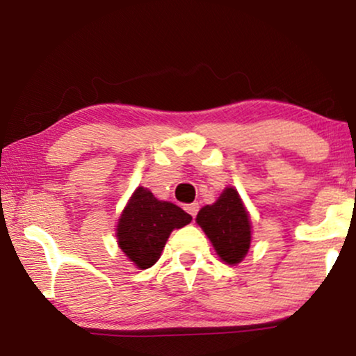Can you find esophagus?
<instances>
[{
	"label": "esophagus",
	"mask_w": 356,
	"mask_h": 356,
	"mask_svg": "<svg viewBox=\"0 0 356 356\" xmlns=\"http://www.w3.org/2000/svg\"><path fill=\"white\" fill-rule=\"evenodd\" d=\"M184 208H186V211L188 213V215H192V218L197 216V213H198V203H188V205H186Z\"/></svg>",
	"instance_id": "1"
}]
</instances>
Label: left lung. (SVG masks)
<instances>
[{"instance_id":"8db88e82","label":"left lung","mask_w":356,"mask_h":356,"mask_svg":"<svg viewBox=\"0 0 356 356\" xmlns=\"http://www.w3.org/2000/svg\"><path fill=\"white\" fill-rule=\"evenodd\" d=\"M222 262L236 265L250 248V218L234 187H226L213 205L203 207L197 215Z\"/></svg>"}]
</instances>
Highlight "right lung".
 <instances>
[{"mask_svg": "<svg viewBox=\"0 0 356 356\" xmlns=\"http://www.w3.org/2000/svg\"><path fill=\"white\" fill-rule=\"evenodd\" d=\"M192 216L170 202L158 200L148 188L138 187L123 208L117 225V243L138 268L158 262L165 241Z\"/></svg>", "mask_w": 356, "mask_h": 356, "instance_id": "1", "label": "right lung"}]
</instances>
